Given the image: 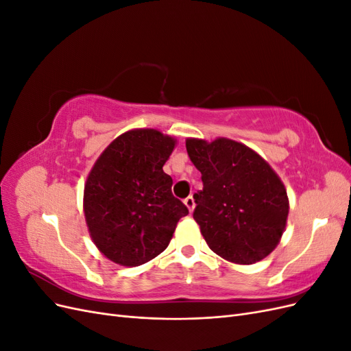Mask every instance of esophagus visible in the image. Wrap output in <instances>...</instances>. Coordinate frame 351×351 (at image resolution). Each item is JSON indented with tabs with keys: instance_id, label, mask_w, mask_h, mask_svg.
<instances>
[{
	"instance_id": "esophagus-1",
	"label": "esophagus",
	"mask_w": 351,
	"mask_h": 351,
	"mask_svg": "<svg viewBox=\"0 0 351 351\" xmlns=\"http://www.w3.org/2000/svg\"><path fill=\"white\" fill-rule=\"evenodd\" d=\"M184 205L187 206V209H189L190 212H193V209H195V199H193L192 196L186 197V199H184Z\"/></svg>"
}]
</instances>
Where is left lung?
<instances>
[{"mask_svg":"<svg viewBox=\"0 0 351 351\" xmlns=\"http://www.w3.org/2000/svg\"><path fill=\"white\" fill-rule=\"evenodd\" d=\"M186 149L202 174L193 218L209 249L237 265L265 259L278 246L289 196L271 165L249 146L217 137H189Z\"/></svg>","mask_w":351,"mask_h":351,"instance_id":"1","label":"left lung"}]
</instances>
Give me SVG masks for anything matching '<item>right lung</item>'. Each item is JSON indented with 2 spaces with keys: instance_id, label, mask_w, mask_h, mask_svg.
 Listing matches in <instances>:
<instances>
[{
  "instance_id": "1",
  "label": "right lung",
  "mask_w": 351,
  "mask_h": 351,
  "mask_svg": "<svg viewBox=\"0 0 351 351\" xmlns=\"http://www.w3.org/2000/svg\"><path fill=\"white\" fill-rule=\"evenodd\" d=\"M176 143L156 129L129 130L105 147L86 178L83 212L90 239L121 267H139L162 253L189 214L162 169Z\"/></svg>"
}]
</instances>
